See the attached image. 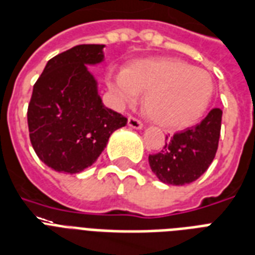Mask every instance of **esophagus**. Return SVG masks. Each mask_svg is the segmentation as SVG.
Returning a JSON list of instances; mask_svg holds the SVG:
<instances>
[{"label":"esophagus","mask_w":255,"mask_h":255,"mask_svg":"<svg viewBox=\"0 0 255 255\" xmlns=\"http://www.w3.org/2000/svg\"><path fill=\"white\" fill-rule=\"evenodd\" d=\"M128 125L130 128H134V129H142L143 124L138 118H135V117H129V121H128Z\"/></svg>","instance_id":"34e87169"}]
</instances>
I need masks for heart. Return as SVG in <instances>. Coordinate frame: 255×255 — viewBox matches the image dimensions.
Returning <instances> with one entry per match:
<instances>
[{
  "label": "heart",
  "instance_id": "obj_1",
  "mask_svg": "<svg viewBox=\"0 0 255 255\" xmlns=\"http://www.w3.org/2000/svg\"><path fill=\"white\" fill-rule=\"evenodd\" d=\"M107 84L120 106L134 105L139 93L146 91L145 112L165 128H180L198 120L212 95L207 71L168 57L134 63L126 71H110Z\"/></svg>",
  "mask_w": 255,
  "mask_h": 255
}]
</instances>
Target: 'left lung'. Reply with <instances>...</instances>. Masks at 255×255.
Segmentation results:
<instances>
[{
  "instance_id": "8db88e82",
  "label": "left lung",
  "mask_w": 255,
  "mask_h": 255,
  "mask_svg": "<svg viewBox=\"0 0 255 255\" xmlns=\"http://www.w3.org/2000/svg\"><path fill=\"white\" fill-rule=\"evenodd\" d=\"M222 110L212 109L196 126L166 135L165 146L149 154L153 173L162 183L184 185L198 180L211 165L221 137Z\"/></svg>"
}]
</instances>
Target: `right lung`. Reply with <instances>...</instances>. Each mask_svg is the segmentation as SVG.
<instances>
[{
    "mask_svg": "<svg viewBox=\"0 0 255 255\" xmlns=\"http://www.w3.org/2000/svg\"><path fill=\"white\" fill-rule=\"evenodd\" d=\"M102 44H80L48 60L28 105L30 143L40 160L63 173L82 172L128 118L102 103L84 64L103 60Z\"/></svg>",
    "mask_w": 255,
    "mask_h": 255,
    "instance_id": "obj_1",
    "label": "right lung"
}]
</instances>
